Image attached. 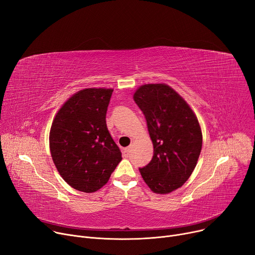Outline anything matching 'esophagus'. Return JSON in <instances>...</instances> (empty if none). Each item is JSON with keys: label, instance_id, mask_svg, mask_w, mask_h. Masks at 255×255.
<instances>
[{"label": "esophagus", "instance_id": "1", "mask_svg": "<svg viewBox=\"0 0 255 255\" xmlns=\"http://www.w3.org/2000/svg\"><path fill=\"white\" fill-rule=\"evenodd\" d=\"M130 152H131V149H130V148H126V149L123 151V155H124L125 157H128L129 154H130Z\"/></svg>", "mask_w": 255, "mask_h": 255}]
</instances>
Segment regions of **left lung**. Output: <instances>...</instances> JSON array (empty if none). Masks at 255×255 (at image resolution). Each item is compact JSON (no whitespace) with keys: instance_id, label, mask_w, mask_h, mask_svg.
Instances as JSON below:
<instances>
[{"instance_id":"8db88e82","label":"left lung","mask_w":255,"mask_h":255,"mask_svg":"<svg viewBox=\"0 0 255 255\" xmlns=\"http://www.w3.org/2000/svg\"><path fill=\"white\" fill-rule=\"evenodd\" d=\"M144 115L154 155L140 175L158 194L176 190L189 179L202 151L203 134L193 111L165 84L139 87L133 95Z\"/></svg>"}]
</instances>
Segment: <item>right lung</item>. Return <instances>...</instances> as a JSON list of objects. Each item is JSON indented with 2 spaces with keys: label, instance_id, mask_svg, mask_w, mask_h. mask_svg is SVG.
Here are the masks:
<instances>
[{
  "label": "right lung",
  "instance_id": "1",
  "mask_svg": "<svg viewBox=\"0 0 255 255\" xmlns=\"http://www.w3.org/2000/svg\"><path fill=\"white\" fill-rule=\"evenodd\" d=\"M113 89H84L67 100L51 124L50 154L64 181L87 193L104 186L122 160L106 126Z\"/></svg>",
  "mask_w": 255,
  "mask_h": 255
}]
</instances>
